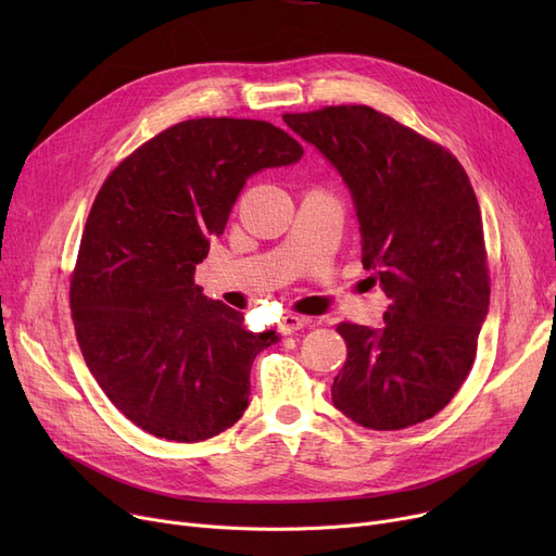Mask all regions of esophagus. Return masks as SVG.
<instances>
[{
	"instance_id": "34e87169",
	"label": "esophagus",
	"mask_w": 556,
	"mask_h": 556,
	"mask_svg": "<svg viewBox=\"0 0 556 556\" xmlns=\"http://www.w3.org/2000/svg\"><path fill=\"white\" fill-rule=\"evenodd\" d=\"M308 325H311V317L288 313V315L281 317L279 333H283V336H286V333H295V331H300V329H304V327H308Z\"/></svg>"
}]
</instances>
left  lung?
Returning <instances> with one entry per match:
<instances>
[{
	"label": "left lung",
	"mask_w": 556,
	"mask_h": 556,
	"mask_svg": "<svg viewBox=\"0 0 556 556\" xmlns=\"http://www.w3.org/2000/svg\"><path fill=\"white\" fill-rule=\"evenodd\" d=\"M283 122L342 175L356 202L363 266L386 325L340 323L346 361L331 399L371 430L434 417L469 376L489 311L480 204L457 157L369 105L288 112Z\"/></svg>",
	"instance_id": "left-lung-1"
}]
</instances>
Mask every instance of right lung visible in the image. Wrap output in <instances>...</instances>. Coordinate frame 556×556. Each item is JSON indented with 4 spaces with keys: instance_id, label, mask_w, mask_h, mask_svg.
Instances as JSON below:
<instances>
[{
    "instance_id": "1",
    "label": "right lung",
    "mask_w": 556,
    "mask_h": 556,
    "mask_svg": "<svg viewBox=\"0 0 556 556\" xmlns=\"http://www.w3.org/2000/svg\"><path fill=\"white\" fill-rule=\"evenodd\" d=\"M302 143L256 119L180 122L132 151L97 193L70 281L80 354L116 410L168 442L237 424L250 369L275 331L193 283L252 173L293 164Z\"/></svg>"
}]
</instances>
